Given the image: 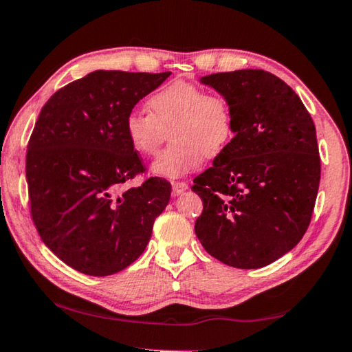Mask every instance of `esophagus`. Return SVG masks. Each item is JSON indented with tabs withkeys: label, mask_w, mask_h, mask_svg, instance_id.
I'll list each match as a JSON object with an SVG mask.
<instances>
[{
	"label": "esophagus",
	"mask_w": 352,
	"mask_h": 352,
	"mask_svg": "<svg viewBox=\"0 0 352 352\" xmlns=\"http://www.w3.org/2000/svg\"><path fill=\"white\" fill-rule=\"evenodd\" d=\"M188 189V183L185 182H174L172 183V194L174 196H180V194H183Z\"/></svg>",
	"instance_id": "obj_1"
}]
</instances>
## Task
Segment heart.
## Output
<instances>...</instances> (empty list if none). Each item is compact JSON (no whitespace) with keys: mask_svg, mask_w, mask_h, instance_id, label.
Here are the masks:
<instances>
[{"mask_svg":"<svg viewBox=\"0 0 352 352\" xmlns=\"http://www.w3.org/2000/svg\"><path fill=\"white\" fill-rule=\"evenodd\" d=\"M148 111L135 109L125 119V135L142 156H153L170 130L172 144L153 161L152 172L178 178L196 170L204 156L216 158L235 135L227 98L188 81H174L148 98Z\"/></svg>","mask_w":352,"mask_h":352,"instance_id":"obj_1","label":"heart"}]
</instances>
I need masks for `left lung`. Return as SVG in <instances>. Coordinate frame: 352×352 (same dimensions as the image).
Returning a JSON list of instances; mask_svg holds the SVG:
<instances>
[{"label":"left lung","mask_w":352,"mask_h":352,"mask_svg":"<svg viewBox=\"0 0 352 352\" xmlns=\"http://www.w3.org/2000/svg\"><path fill=\"white\" fill-rule=\"evenodd\" d=\"M200 81L227 98L235 136L194 178L204 202L194 230L222 263L263 267L309 228L321 177L315 124L298 94L270 72H224Z\"/></svg>","instance_id":"8db88e82"}]
</instances>
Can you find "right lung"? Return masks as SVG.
<instances>
[{
	"mask_svg": "<svg viewBox=\"0 0 352 352\" xmlns=\"http://www.w3.org/2000/svg\"><path fill=\"white\" fill-rule=\"evenodd\" d=\"M170 72L97 70L50 97L28 142L31 216L52 252L87 276L116 274L136 261L170 199V183L150 177L125 135L139 100Z\"/></svg>",
	"mask_w": 352,
	"mask_h": 352,
	"instance_id": "right-lung-1",
	"label": "right lung"
}]
</instances>
